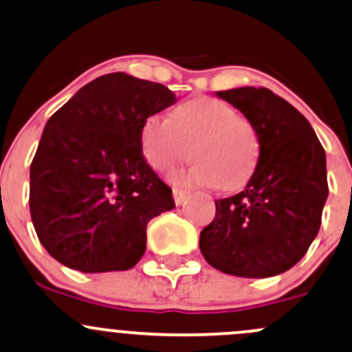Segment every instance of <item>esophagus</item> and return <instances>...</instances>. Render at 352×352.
Here are the masks:
<instances>
[{"mask_svg":"<svg viewBox=\"0 0 352 352\" xmlns=\"http://www.w3.org/2000/svg\"><path fill=\"white\" fill-rule=\"evenodd\" d=\"M172 194H173V201H175V204L180 206V204H184V202H186L188 192L182 190V188H173Z\"/></svg>","mask_w":352,"mask_h":352,"instance_id":"obj_1","label":"esophagus"}]
</instances>
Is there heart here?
I'll return each mask as SVG.
<instances>
[{"mask_svg":"<svg viewBox=\"0 0 352 352\" xmlns=\"http://www.w3.org/2000/svg\"><path fill=\"white\" fill-rule=\"evenodd\" d=\"M142 151L146 164L166 173L182 162L195 164L173 180L179 184L212 186L232 190L253 175L260 158L256 128L228 102L195 98L173 109L172 120L151 114L143 121Z\"/></svg>","mask_w":352,"mask_h":352,"instance_id":"heart-1","label":"heart"}]
</instances>
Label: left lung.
<instances>
[{"label":"left lung","instance_id":"8db88e82","mask_svg":"<svg viewBox=\"0 0 352 352\" xmlns=\"http://www.w3.org/2000/svg\"><path fill=\"white\" fill-rule=\"evenodd\" d=\"M260 135V158L243 192L216 201L201 231L202 254L228 275L266 278L300 261L329 195L325 151L302 113L266 87L216 92Z\"/></svg>","mask_w":352,"mask_h":352}]
</instances>
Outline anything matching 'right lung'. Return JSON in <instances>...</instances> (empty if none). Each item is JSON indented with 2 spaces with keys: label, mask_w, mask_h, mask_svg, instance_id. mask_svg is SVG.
Wrapping results in <instances>:
<instances>
[{
  "label": "right lung",
  "mask_w": 352,
  "mask_h": 352,
  "mask_svg": "<svg viewBox=\"0 0 352 352\" xmlns=\"http://www.w3.org/2000/svg\"><path fill=\"white\" fill-rule=\"evenodd\" d=\"M177 102L124 72L80 87L47 121L30 166V214L50 256L84 273L133 268L150 219L175 207L142 151L143 121Z\"/></svg>",
  "instance_id": "obj_1"
}]
</instances>
